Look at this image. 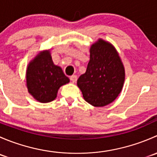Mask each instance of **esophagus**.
Returning a JSON list of instances; mask_svg holds the SVG:
<instances>
[{"mask_svg":"<svg viewBox=\"0 0 157 157\" xmlns=\"http://www.w3.org/2000/svg\"><path fill=\"white\" fill-rule=\"evenodd\" d=\"M70 79H71V82H73V83H75L77 80V75H72L70 77Z\"/></svg>","mask_w":157,"mask_h":157,"instance_id":"34e87169","label":"esophagus"}]
</instances>
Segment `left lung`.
I'll list each match as a JSON object with an SVG mask.
<instances>
[{"label": "left lung", "instance_id": "left-lung-1", "mask_svg": "<svg viewBox=\"0 0 157 157\" xmlns=\"http://www.w3.org/2000/svg\"><path fill=\"white\" fill-rule=\"evenodd\" d=\"M124 67L115 47L99 39L90 47V59L85 74L77 80L83 99L102 107L113 102L122 90Z\"/></svg>", "mask_w": 157, "mask_h": 157}]
</instances>
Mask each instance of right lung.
I'll list each match as a JSON object with an SVG mask.
<instances>
[{
    "label": "right lung",
    "instance_id": "right-lung-1",
    "mask_svg": "<svg viewBox=\"0 0 157 157\" xmlns=\"http://www.w3.org/2000/svg\"><path fill=\"white\" fill-rule=\"evenodd\" d=\"M62 69L52 61L50 51H44L32 60L26 70L28 92L39 102L46 103L57 97L58 89L69 83Z\"/></svg>",
    "mask_w": 157,
    "mask_h": 157
}]
</instances>
